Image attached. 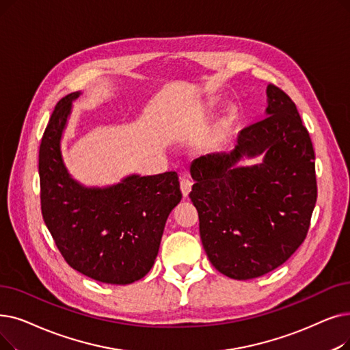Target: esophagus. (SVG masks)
Returning <instances> with one entry per match:
<instances>
[{
  "instance_id": "obj_1",
  "label": "esophagus",
  "mask_w": 350,
  "mask_h": 350,
  "mask_svg": "<svg viewBox=\"0 0 350 350\" xmlns=\"http://www.w3.org/2000/svg\"><path fill=\"white\" fill-rule=\"evenodd\" d=\"M191 186H193L191 180H189L187 177H181L180 178V189H181V193H183L185 197H187L189 193L191 191Z\"/></svg>"
}]
</instances>
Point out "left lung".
Here are the masks:
<instances>
[{
	"label": "left lung",
	"mask_w": 350,
	"mask_h": 350,
	"mask_svg": "<svg viewBox=\"0 0 350 350\" xmlns=\"http://www.w3.org/2000/svg\"><path fill=\"white\" fill-rule=\"evenodd\" d=\"M266 94V117L243 129L233 150L190 165L203 247L236 280L263 276L299 249L317 197L314 151L296 104L273 84ZM259 155L260 163L238 164Z\"/></svg>",
	"instance_id": "8db88e82"
}]
</instances>
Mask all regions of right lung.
Here are the masks:
<instances>
[{
	"instance_id": "right-lung-1",
	"label": "right lung",
	"mask_w": 350,
	"mask_h": 350,
	"mask_svg": "<svg viewBox=\"0 0 350 350\" xmlns=\"http://www.w3.org/2000/svg\"><path fill=\"white\" fill-rule=\"evenodd\" d=\"M80 91L59 100L40 146L41 211L66 262L110 284L144 278L159 253L165 220L180 203L176 172L130 174L120 183L87 187L68 173L62 139Z\"/></svg>"
}]
</instances>
